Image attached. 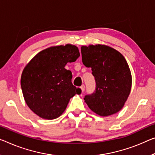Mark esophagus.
<instances>
[{"label": "esophagus", "mask_w": 155, "mask_h": 155, "mask_svg": "<svg viewBox=\"0 0 155 155\" xmlns=\"http://www.w3.org/2000/svg\"><path fill=\"white\" fill-rule=\"evenodd\" d=\"M80 89H81V90H82V92H84V89H85V86H84V84H82V86H81V87H80Z\"/></svg>", "instance_id": "34e87169"}]
</instances>
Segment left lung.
Masks as SVG:
<instances>
[{
    "label": "left lung",
    "mask_w": 155,
    "mask_h": 155,
    "mask_svg": "<svg viewBox=\"0 0 155 155\" xmlns=\"http://www.w3.org/2000/svg\"><path fill=\"white\" fill-rule=\"evenodd\" d=\"M82 63L91 67L96 89L84 101L101 116L117 113L124 106L131 91L132 75L125 59L119 52L104 45L82 46Z\"/></svg>",
    "instance_id": "left-lung-1"
}]
</instances>
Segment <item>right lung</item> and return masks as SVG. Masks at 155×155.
<instances>
[{
  "label": "right lung",
  "mask_w": 155,
  "mask_h": 155,
  "mask_svg": "<svg viewBox=\"0 0 155 155\" xmlns=\"http://www.w3.org/2000/svg\"><path fill=\"white\" fill-rule=\"evenodd\" d=\"M80 57L71 44L51 47L39 52L25 67L21 86L25 101L39 117L52 120L65 111L70 99L82 92L71 82L72 73L66 64Z\"/></svg>",
  "instance_id": "right-lung-1"
}]
</instances>
